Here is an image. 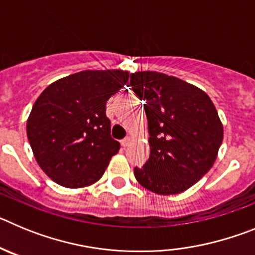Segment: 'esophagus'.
<instances>
[{
    "mask_svg": "<svg viewBox=\"0 0 255 255\" xmlns=\"http://www.w3.org/2000/svg\"><path fill=\"white\" fill-rule=\"evenodd\" d=\"M130 143H131V138H130V136H126L125 139L121 140V145H123V147H129Z\"/></svg>",
    "mask_w": 255,
    "mask_h": 255,
    "instance_id": "1",
    "label": "esophagus"
}]
</instances>
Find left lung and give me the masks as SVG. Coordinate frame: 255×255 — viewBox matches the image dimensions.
<instances>
[{
    "label": "left lung",
    "mask_w": 255,
    "mask_h": 255,
    "mask_svg": "<svg viewBox=\"0 0 255 255\" xmlns=\"http://www.w3.org/2000/svg\"><path fill=\"white\" fill-rule=\"evenodd\" d=\"M130 87L145 101L150 154L135 167L141 186L161 195L179 194L211 170L224 139L215 105L202 89L157 71L130 75Z\"/></svg>",
    "instance_id": "left-lung-1"
}]
</instances>
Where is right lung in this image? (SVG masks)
<instances>
[{
    "label": "right lung",
    "mask_w": 255,
    "mask_h": 255,
    "mask_svg": "<svg viewBox=\"0 0 255 255\" xmlns=\"http://www.w3.org/2000/svg\"><path fill=\"white\" fill-rule=\"evenodd\" d=\"M128 79L123 70H85L52 83L38 97L26 135L40 168L58 185L83 188L102 177L120 149L106 102Z\"/></svg>",
    "instance_id": "obj_1"
}]
</instances>
